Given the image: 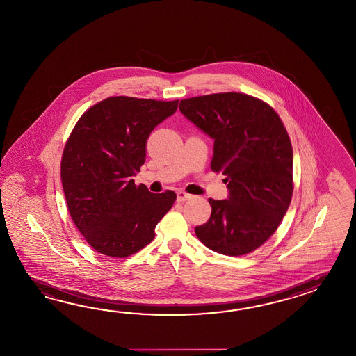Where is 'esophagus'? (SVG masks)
I'll return each instance as SVG.
<instances>
[{"instance_id": "esophagus-1", "label": "esophagus", "mask_w": 356, "mask_h": 356, "mask_svg": "<svg viewBox=\"0 0 356 356\" xmlns=\"http://www.w3.org/2000/svg\"><path fill=\"white\" fill-rule=\"evenodd\" d=\"M192 199V195L184 192V191H178L177 192V201L178 202H183V201H187V200Z\"/></svg>"}]
</instances>
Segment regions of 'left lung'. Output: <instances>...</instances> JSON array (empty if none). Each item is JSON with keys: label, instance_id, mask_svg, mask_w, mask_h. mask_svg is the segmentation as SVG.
<instances>
[{"label": "left lung", "instance_id": "8db88e82", "mask_svg": "<svg viewBox=\"0 0 356 356\" xmlns=\"http://www.w3.org/2000/svg\"><path fill=\"white\" fill-rule=\"evenodd\" d=\"M183 115L214 138L213 172L229 199H209L211 215L195 228L215 252L246 255L273 236L292 199V145L274 108L250 95L224 92L181 99Z\"/></svg>", "mask_w": 356, "mask_h": 356}]
</instances>
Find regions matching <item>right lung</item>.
Segmentation results:
<instances>
[{"instance_id": "add662e5", "label": "right lung", "mask_w": 356, "mask_h": 356, "mask_svg": "<svg viewBox=\"0 0 356 356\" xmlns=\"http://www.w3.org/2000/svg\"><path fill=\"white\" fill-rule=\"evenodd\" d=\"M178 101L113 96L88 108L74 125L61 157L67 211L99 254L128 257L147 246L177 195L136 186L146 141Z\"/></svg>"}]
</instances>
